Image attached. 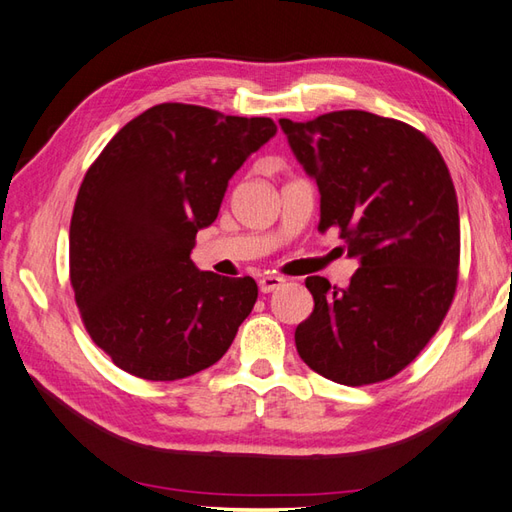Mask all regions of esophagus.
<instances>
[{
	"mask_svg": "<svg viewBox=\"0 0 512 512\" xmlns=\"http://www.w3.org/2000/svg\"><path fill=\"white\" fill-rule=\"evenodd\" d=\"M283 283H285V279H283V277H277V275H266V277H261V279H259V292H264V294H268V292H275V290L283 288Z\"/></svg>",
	"mask_w": 512,
	"mask_h": 512,
	"instance_id": "esophagus-1",
	"label": "esophagus"
}]
</instances>
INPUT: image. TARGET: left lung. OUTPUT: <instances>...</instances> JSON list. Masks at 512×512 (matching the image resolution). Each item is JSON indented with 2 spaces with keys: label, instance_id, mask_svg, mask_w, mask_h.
Listing matches in <instances>:
<instances>
[{
  "label": "left lung",
  "instance_id": "1",
  "mask_svg": "<svg viewBox=\"0 0 512 512\" xmlns=\"http://www.w3.org/2000/svg\"><path fill=\"white\" fill-rule=\"evenodd\" d=\"M320 192L318 231L360 261L347 288L307 277L314 312L294 331L301 360L364 386L403 371L454 301L460 218L441 152L421 130L366 111L279 120Z\"/></svg>",
  "mask_w": 512,
  "mask_h": 512
}]
</instances>
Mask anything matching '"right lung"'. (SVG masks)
<instances>
[{
	"label": "right lung",
	"instance_id": "right-lung-1",
	"mask_svg": "<svg viewBox=\"0 0 512 512\" xmlns=\"http://www.w3.org/2000/svg\"><path fill=\"white\" fill-rule=\"evenodd\" d=\"M275 133L270 117L165 102L130 120L87 170L69 279L91 340L122 371L174 382L231 347L257 283L202 272L189 253L231 176Z\"/></svg>",
	"mask_w": 512,
	"mask_h": 512
}]
</instances>
